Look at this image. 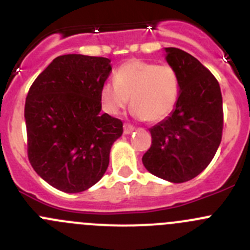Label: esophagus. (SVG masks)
Returning a JSON list of instances; mask_svg holds the SVG:
<instances>
[{
    "instance_id": "34e87169",
    "label": "esophagus",
    "mask_w": 250,
    "mask_h": 250,
    "mask_svg": "<svg viewBox=\"0 0 250 250\" xmlns=\"http://www.w3.org/2000/svg\"><path fill=\"white\" fill-rule=\"evenodd\" d=\"M135 127H133L132 125H128V123H125V125H123V132H125V134H130L132 132H134Z\"/></svg>"
}]
</instances>
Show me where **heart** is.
Segmentation results:
<instances>
[{
	"label": "heart",
	"instance_id": "1",
	"mask_svg": "<svg viewBox=\"0 0 250 250\" xmlns=\"http://www.w3.org/2000/svg\"><path fill=\"white\" fill-rule=\"evenodd\" d=\"M180 92L178 74L169 65L132 59L115 72V81L100 88L103 110L116 116L129 103L135 118L155 123L173 112Z\"/></svg>",
	"mask_w": 250,
	"mask_h": 250
}]
</instances>
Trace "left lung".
Here are the masks:
<instances>
[{"instance_id":"left-lung-1","label":"left lung","mask_w":250,"mask_h":250,"mask_svg":"<svg viewBox=\"0 0 250 250\" xmlns=\"http://www.w3.org/2000/svg\"><path fill=\"white\" fill-rule=\"evenodd\" d=\"M166 60L180 82L178 102L168 117L150 128L152 144L143 165L170 183H185L202 173L223 135V97L216 78L195 57L168 47Z\"/></svg>"}]
</instances>
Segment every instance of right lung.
I'll return each instance as SVG.
<instances>
[{"label":"right lung","mask_w":250,"mask_h":250,"mask_svg":"<svg viewBox=\"0 0 250 250\" xmlns=\"http://www.w3.org/2000/svg\"><path fill=\"white\" fill-rule=\"evenodd\" d=\"M110 62L102 57L60 55L27 93L29 161L44 181L64 192H82L103 178L111 146L123 133L122 121L100 112V88Z\"/></svg>","instance_id":"obj_1"}]
</instances>
